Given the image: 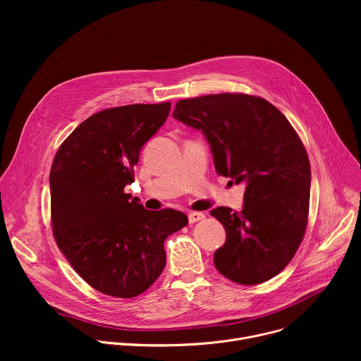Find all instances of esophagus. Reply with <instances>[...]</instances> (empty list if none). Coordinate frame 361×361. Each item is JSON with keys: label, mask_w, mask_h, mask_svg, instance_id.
<instances>
[{"label": "esophagus", "mask_w": 361, "mask_h": 361, "mask_svg": "<svg viewBox=\"0 0 361 361\" xmlns=\"http://www.w3.org/2000/svg\"><path fill=\"white\" fill-rule=\"evenodd\" d=\"M205 219V214L204 213H198V212H192L188 214V223L190 224H194L197 221H201Z\"/></svg>", "instance_id": "obj_1"}]
</instances>
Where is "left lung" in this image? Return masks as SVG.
Returning <instances> with one entry per match:
<instances>
[{
  "label": "left lung",
  "mask_w": 361,
  "mask_h": 361,
  "mask_svg": "<svg viewBox=\"0 0 361 361\" xmlns=\"http://www.w3.org/2000/svg\"><path fill=\"white\" fill-rule=\"evenodd\" d=\"M173 117L207 138L219 176L245 184L240 213H210L227 234L214 252L216 269L244 286L277 276L307 227L312 171L300 137L279 109L247 94L180 99Z\"/></svg>",
  "instance_id": "left-lung-1"
}]
</instances>
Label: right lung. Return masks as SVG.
<instances>
[{
  "mask_svg": "<svg viewBox=\"0 0 361 361\" xmlns=\"http://www.w3.org/2000/svg\"><path fill=\"white\" fill-rule=\"evenodd\" d=\"M171 102L102 110L59 148L49 173L51 221L59 248L97 291L131 298L166 266L164 241L188 224L184 213L145 210L124 192L140 149L166 123Z\"/></svg>",
  "mask_w": 361,
  "mask_h": 361,
  "instance_id": "obj_1",
  "label": "right lung"
}]
</instances>
